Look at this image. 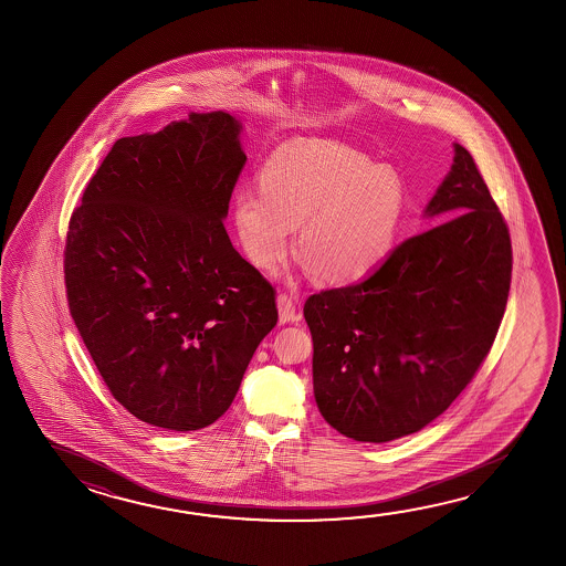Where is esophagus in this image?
<instances>
[{"instance_id":"obj_1","label":"esophagus","mask_w":566,"mask_h":566,"mask_svg":"<svg viewBox=\"0 0 566 566\" xmlns=\"http://www.w3.org/2000/svg\"><path fill=\"white\" fill-rule=\"evenodd\" d=\"M276 306H279L280 324H292L300 319V312H297L296 302L287 294H280L276 297Z\"/></svg>"}]
</instances>
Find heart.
<instances>
[{
  "label": "heart",
  "instance_id": "b5f03b06",
  "mask_svg": "<svg viewBox=\"0 0 566 566\" xmlns=\"http://www.w3.org/2000/svg\"><path fill=\"white\" fill-rule=\"evenodd\" d=\"M259 187L234 195L232 222L250 262L266 272L279 269L300 224L297 250L317 280L366 279L391 256L406 220L396 170L334 140L284 143L262 165Z\"/></svg>",
  "mask_w": 566,
  "mask_h": 566
}]
</instances>
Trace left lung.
<instances>
[{"mask_svg":"<svg viewBox=\"0 0 566 566\" xmlns=\"http://www.w3.org/2000/svg\"><path fill=\"white\" fill-rule=\"evenodd\" d=\"M427 219L356 284L304 304L314 342V396L342 436L386 443L441 416L495 342L511 287L503 214L461 145Z\"/></svg>","mask_w":566,"mask_h":566,"instance_id":"left-lung-1","label":"left lung"}]
</instances>
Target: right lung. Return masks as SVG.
<instances>
[{"instance_id":"obj_1","label":"right lung","mask_w":566,"mask_h":566,"mask_svg":"<svg viewBox=\"0 0 566 566\" xmlns=\"http://www.w3.org/2000/svg\"><path fill=\"white\" fill-rule=\"evenodd\" d=\"M224 111L113 145L73 210L67 302L103 381L167 431L214 423L279 322L274 287L224 222L247 155Z\"/></svg>"}]
</instances>
